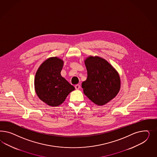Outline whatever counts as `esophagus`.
Returning a JSON list of instances; mask_svg holds the SVG:
<instances>
[{
  "label": "esophagus",
  "mask_w": 157,
  "mask_h": 157,
  "mask_svg": "<svg viewBox=\"0 0 157 157\" xmlns=\"http://www.w3.org/2000/svg\"><path fill=\"white\" fill-rule=\"evenodd\" d=\"M75 89H76V90H79L80 89L81 86H80L79 85H76L75 86Z\"/></svg>",
  "instance_id": "1"
}]
</instances>
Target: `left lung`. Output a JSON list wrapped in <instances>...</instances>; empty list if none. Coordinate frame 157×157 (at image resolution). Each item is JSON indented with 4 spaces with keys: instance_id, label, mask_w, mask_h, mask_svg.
<instances>
[{
    "instance_id": "obj_1",
    "label": "left lung",
    "mask_w": 157,
    "mask_h": 157,
    "mask_svg": "<svg viewBox=\"0 0 157 157\" xmlns=\"http://www.w3.org/2000/svg\"><path fill=\"white\" fill-rule=\"evenodd\" d=\"M85 63L87 78L82 84L84 94L95 104H106L114 98L120 90L119 74L101 57L90 56Z\"/></svg>"
}]
</instances>
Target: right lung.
Masks as SVG:
<instances>
[{"mask_svg":"<svg viewBox=\"0 0 157 157\" xmlns=\"http://www.w3.org/2000/svg\"><path fill=\"white\" fill-rule=\"evenodd\" d=\"M63 61L50 57L38 68L34 79L35 90L40 99L51 106H57L75 87L62 77Z\"/></svg>","mask_w":157,"mask_h":157,"instance_id":"1","label":"right lung"}]
</instances>
